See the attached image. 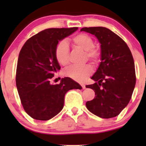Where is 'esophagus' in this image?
<instances>
[{"mask_svg":"<svg viewBox=\"0 0 146 146\" xmlns=\"http://www.w3.org/2000/svg\"><path fill=\"white\" fill-rule=\"evenodd\" d=\"M81 86H82V89H85V85H81Z\"/></svg>","mask_w":146,"mask_h":146,"instance_id":"esophagus-1","label":"esophagus"}]
</instances>
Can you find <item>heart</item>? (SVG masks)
<instances>
[{
	"label": "heart",
	"mask_w": 146,
	"mask_h": 146,
	"mask_svg": "<svg viewBox=\"0 0 146 146\" xmlns=\"http://www.w3.org/2000/svg\"><path fill=\"white\" fill-rule=\"evenodd\" d=\"M70 42L76 47L85 51V58L90 61L92 64H98L101 59V51L95 46L93 39L86 34L81 33L75 35L70 39ZM55 57L57 62L62 66H66L69 63L70 50L67 42L62 40L58 43L55 48ZM93 72L92 67L90 64L77 66H71L64 70V74L66 77L77 82H82Z\"/></svg>",
	"instance_id": "heart-1"
}]
</instances>
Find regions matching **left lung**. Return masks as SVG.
I'll return each mask as SVG.
<instances>
[{
    "label": "left lung",
    "mask_w": 146,
    "mask_h": 146,
    "mask_svg": "<svg viewBox=\"0 0 146 146\" xmlns=\"http://www.w3.org/2000/svg\"><path fill=\"white\" fill-rule=\"evenodd\" d=\"M80 31L94 35L101 44V63L91 78L95 82L86 85L95 92L86 102L90 112L103 119L117 117L127 106L136 85L133 56L126 42L106 27H83Z\"/></svg>",
    "instance_id": "left-lung-1"
}]
</instances>
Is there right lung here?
Returning <instances> with one entry per match:
<instances>
[{
	"label": "right lung",
	"instance_id": "right-lung-1",
	"mask_svg": "<svg viewBox=\"0 0 146 146\" xmlns=\"http://www.w3.org/2000/svg\"><path fill=\"white\" fill-rule=\"evenodd\" d=\"M78 27L49 28L27 39L20 50L16 70V86L22 105L32 118L46 121L58 114L64 107V97L72 89L82 87L70 78L59 84L50 83L60 70L55 57L58 41L69 36Z\"/></svg>",
	"mask_w": 146,
	"mask_h": 146
}]
</instances>
